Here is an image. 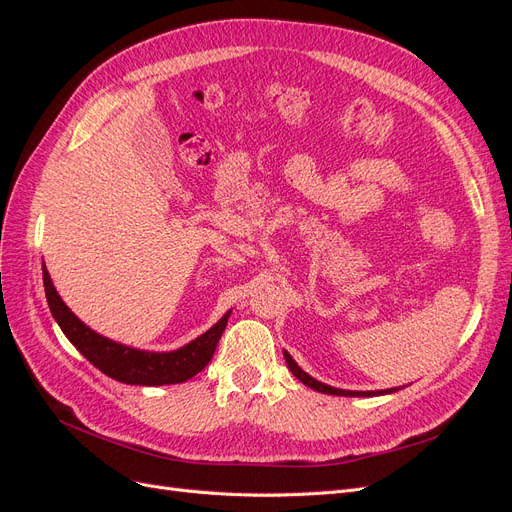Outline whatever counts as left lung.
I'll list each match as a JSON object with an SVG mask.
<instances>
[{
	"mask_svg": "<svg viewBox=\"0 0 512 512\" xmlns=\"http://www.w3.org/2000/svg\"><path fill=\"white\" fill-rule=\"evenodd\" d=\"M284 359H286L288 369L292 371V374L297 376L305 386H309V389H314V391H318V393L344 395V397H374V395H389V393H395V391L401 389V386H395V389H386V391H346V389H335V386H329V384H324V382L312 378L309 374H305V371L297 365V361H294L286 350H284Z\"/></svg>",
	"mask_w": 512,
	"mask_h": 512,
	"instance_id": "1",
	"label": "left lung"
}]
</instances>
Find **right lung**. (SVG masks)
I'll use <instances>...</instances> for the list:
<instances>
[{
  "label": "right lung",
  "mask_w": 512,
  "mask_h": 512,
  "mask_svg": "<svg viewBox=\"0 0 512 512\" xmlns=\"http://www.w3.org/2000/svg\"><path fill=\"white\" fill-rule=\"evenodd\" d=\"M42 280L51 314L57 320L61 331H64V335L74 344V348L79 350L91 365L98 367L102 374L123 384L164 386L194 378L198 371H203L205 365L211 361L215 346H218L220 337L226 329L228 316L232 312V309H228L209 331H205L200 337L192 339L190 344H185L177 350H138L126 344L113 342V339L89 329L87 324L61 301L46 267H42Z\"/></svg>",
  "instance_id": "add662e5"
}]
</instances>
